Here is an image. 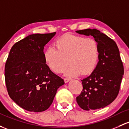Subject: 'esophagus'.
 <instances>
[{
    "instance_id": "obj_1",
    "label": "esophagus",
    "mask_w": 129,
    "mask_h": 129,
    "mask_svg": "<svg viewBox=\"0 0 129 129\" xmlns=\"http://www.w3.org/2000/svg\"><path fill=\"white\" fill-rule=\"evenodd\" d=\"M70 78H64V82H66V83H68L69 81L70 80Z\"/></svg>"
}]
</instances>
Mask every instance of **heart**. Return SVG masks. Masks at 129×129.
<instances>
[{
	"instance_id": "heart-1",
	"label": "heart",
	"mask_w": 129,
	"mask_h": 129,
	"mask_svg": "<svg viewBox=\"0 0 129 129\" xmlns=\"http://www.w3.org/2000/svg\"><path fill=\"white\" fill-rule=\"evenodd\" d=\"M47 67L52 72L60 74L67 64L66 76L87 75L94 70L100 57L98 43L91 38L67 34L55 42V48L49 47L44 54Z\"/></svg>"
}]
</instances>
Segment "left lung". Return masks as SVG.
I'll use <instances>...</instances> for the list:
<instances>
[{
  "label": "left lung",
  "instance_id": "left-lung-1",
  "mask_svg": "<svg viewBox=\"0 0 129 129\" xmlns=\"http://www.w3.org/2000/svg\"><path fill=\"white\" fill-rule=\"evenodd\" d=\"M80 35L92 36L100 48V57L91 75L81 80L83 90L77 97L83 110L104 108L117 97L124 75V67L118 47L114 40L96 29L76 31Z\"/></svg>",
  "mask_w": 129,
  "mask_h": 129
}]
</instances>
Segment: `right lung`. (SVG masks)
<instances>
[{
	"label": "right lung",
	"mask_w": 129,
	"mask_h": 129,
	"mask_svg": "<svg viewBox=\"0 0 129 129\" xmlns=\"http://www.w3.org/2000/svg\"><path fill=\"white\" fill-rule=\"evenodd\" d=\"M56 33L33 34L11 48L5 66L10 98L30 112H42L52 103L57 90L65 83L46 63L44 47Z\"/></svg>",
	"instance_id": "add662e5"
}]
</instances>
